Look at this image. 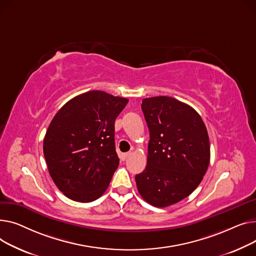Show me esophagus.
<instances>
[{
	"label": "esophagus",
	"instance_id": "obj_1",
	"mask_svg": "<svg viewBox=\"0 0 256 256\" xmlns=\"http://www.w3.org/2000/svg\"><path fill=\"white\" fill-rule=\"evenodd\" d=\"M130 155H131L130 152H129V153H124V154L121 155V159H122L123 161H125V160H127V159L130 157Z\"/></svg>",
	"mask_w": 256,
	"mask_h": 256
}]
</instances>
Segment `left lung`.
Returning <instances> with one entry per match:
<instances>
[{
    "mask_svg": "<svg viewBox=\"0 0 256 256\" xmlns=\"http://www.w3.org/2000/svg\"><path fill=\"white\" fill-rule=\"evenodd\" d=\"M150 131L146 170L135 176L142 198L157 208L181 202L198 188L210 164V140L200 116L168 96L146 98Z\"/></svg>",
    "mask_w": 256,
    "mask_h": 256,
    "instance_id": "obj_1",
    "label": "left lung"
}]
</instances>
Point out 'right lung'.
<instances>
[{"label":"right lung","instance_id":"add662e5","mask_svg":"<svg viewBox=\"0 0 256 256\" xmlns=\"http://www.w3.org/2000/svg\"><path fill=\"white\" fill-rule=\"evenodd\" d=\"M128 99L90 91L69 100L48 126L43 154L52 181L72 200L91 202L118 166L114 121Z\"/></svg>","mask_w":256,"mask_h":256}]
</instances>
